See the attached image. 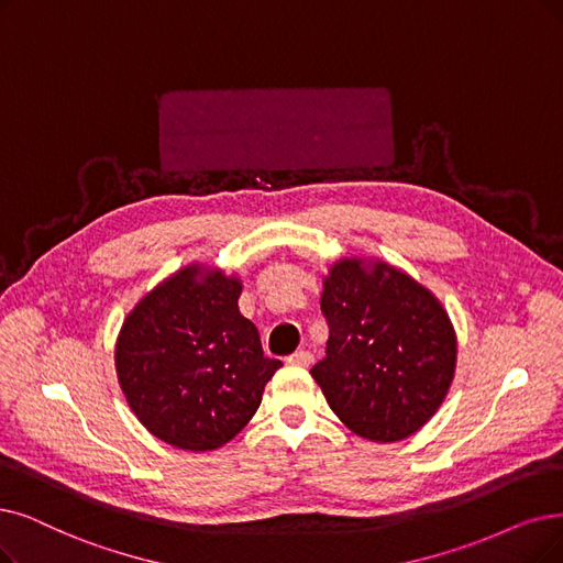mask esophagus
I'll list each match as a JSON object with an SVG mask.
<instances>
[{"label":"esophagus","mask_w":563,"mask_h":563,"mask_svg":"<svg viewBox=\"0 0 563 563\" xmlns=\"http://www.w3.org/2000/svg\"><path fill=\"white\" fill-rule=\"evenodd\" d=\"M311 360H313V355L309 351H296L294 355L286 357V363L288 365H298V367H309Z\"/></svg>","instance_id":"34e87169"}]
</instances>
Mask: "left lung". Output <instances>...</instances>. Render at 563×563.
<instances>
[{
  "label": "left lung",
  "instance_id": "8db88e82",
  "mask_svg": "<svg viewBox=\"0 0 563 563\" xmlns=\"http://www.w3.org/2000/svg\"><path fill=\"white\" fill-rule=\"evenodd\" d=\"M328 349L311 376L357 437L393 443L427 424L453 386L457 334L430 288L388 261L336 258L323 277Z\"/></svg>",
  "mask_w": 563,
  "mask_h": 563
}]
</instances>
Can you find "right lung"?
<instances>
[{"mask_svg":"<svg viewBox=\"0 0 563 563\" xmlns=\"http://www.w3.org/2000/svg\"><path fill=\"white\" fill-rule=\"evenodd\" d=\"M242 279L189 263L136 302L115 342L120 390L145 430L191 453L217 451L250 422L282 367L240 313Z\"/></svg>","mask_w":563,"mask_h":563,"instance_id":"obj_1","label":"right lung"}]
</instances>
